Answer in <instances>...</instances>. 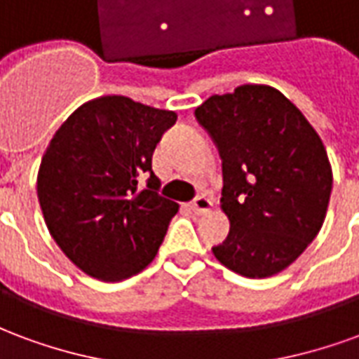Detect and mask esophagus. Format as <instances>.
<instances>
[{
    "mask_svg": "<svg viewBox=\"0 0 359 359\" xmlns=\"http://www.w3.org/2000/svg\"><path fill=\"white\" fill-rule=\"evenodd\" d=\"M211 210H213V202H211L210 198H205V196H198L194 202H192V211L198 213V215L210 213Z\"/></svg>",
    "mask_w": 359,
    "mask_h": 359,
    "instance_id": "obj_1",
    "label": "esophagus"
}]
</instances>
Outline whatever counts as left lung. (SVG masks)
<instances>
[{
	"instance_id": "obj_1",
	"label": "left lung",
	"mask_w": 359,
	"mask_h": 359,
	"mask_svg": "<svg viewBox=\"0 0 359 359\" xmlns=\"http://www.w3.org/2000/svg\"><path fill=\"white\" fill-rule=\"evenodd\" d=\"M223 159L221 210L231 233L213 256L250 278L296 262L323 226L332 169L316 128L285 94L244 84L196 107Z\"/></svg>"
}]
</instances>
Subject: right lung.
<instances>
[{
    "mask_svg": "<svg viewBox=\"0 0 359 359\" xmlns=\"http://www.w3.org/2000/svg\"><path fill=\"white\" fill-rule=\"evenodd\" d=\"M177 113L126 95L82 103L38 169V202L51 238L90 277L117 283L146 269L179 203L157 194L151 156ZM149 176V187L137 182Z\"/></svg>",
    "mask_w": 359,
    "mask_h": 359,
    "instance_id": "1",
    "label": "right lung"
}]
</instances>
